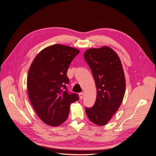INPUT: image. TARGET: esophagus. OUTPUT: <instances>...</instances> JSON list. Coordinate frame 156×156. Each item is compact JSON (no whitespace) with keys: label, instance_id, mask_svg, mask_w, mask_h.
<instances>
[{"label":"esophagus","instance_id":"obj_1","mask_svg":"<svg viewBox=\"0 0 156 156\" xmlns=\"http://www.w3.org/2000/svg\"><path fill=\"white\" fill-rule=\"evenodd\" d=\"M79 96H80V99H83V97H84V94H83V93H80L79 94Z\"/></svg>","mask_w":156,"mask_h":156}]
</instances>
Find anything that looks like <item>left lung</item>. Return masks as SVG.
Here are the masks:
<instances>
[{
    "instance_id": "8db88e82",
    "label": "left lung",
    "mask_w": 156,
    "mask_h": 156,
    "mask_svg": "<svg viewBox=\"0 0 156 156\" xmlns=\"http://www.w3.org/2000/svg\"><path fill=\"white\" fill-rule=\"evenodd\" d=\"M84 58L91 69L97 94L93 107L85 108L87 116L96 125L104 126L121 105L126 80L121 61L108 46L87 49Z\"/></svg>"
}]
</instances>
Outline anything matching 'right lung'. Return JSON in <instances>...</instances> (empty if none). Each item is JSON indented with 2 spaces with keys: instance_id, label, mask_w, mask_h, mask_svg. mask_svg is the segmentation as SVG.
I'll return each mask as SVG.
<instances>
[{
  "instance_id": "right-lung-1",
  "label": "right lung",
  "mask_w": 156,
  "mask_h": 156,
  "mask_svg": "<svg viewBox=\"0 0 156 156\" xmlns=\"http://www.w3.org/2000/svg\"><path fill=\"white\" fill-rule=\"evenodd\" d=\"M79 52L71 47L53 44L39 52L30 67L28 97L39 117L48 126L63 124L68 118L70 105L79 98L77 94L67 91V70Z\"/></svg>"
}]
</instances>
